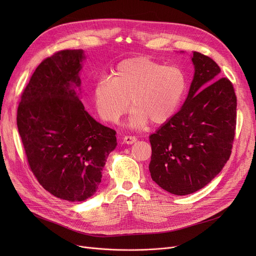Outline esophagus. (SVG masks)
<instances>
[{"mask_svg":"<svg viewBox=\"0 0 256 256\" xmlns=\"http://www.w3.org/2000/svg\"><path fill=\"white\" fill-rule=\"evenodd\" d=\"M137 141V138L135 136H126L124 138V142L126 144H132Z\"/></svg>","mask_w":256,"mask_h":256,"instance_id":"obj_1","label":"esophagus"}]
</instances>
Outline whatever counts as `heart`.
Returning a JSON list of instances; mask_svg holds the SVG:
<instances>
[{
  "mask_svg": "<svg viewBox=\"0 0 256 256\" xmlns=\"http://www.w3.org/2000/svg\"><path fill=\"white\" fill-rule=\"evenodd\" d=\"M188 89V76L178 66H166L150 57H134L119 62L111 78H102L93 87L98 115L116 122L126 113L130 122L139 128L169 121L178 111Z\"/></svg>",
  "mask_w": 256,
  "mask_h": 256,
  "instance_id": "b5f03b06",
  "label": "heart"
}]
</instances>
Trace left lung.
<instances>
[{"label": "left lung", "instance_id": "1", "mask_svg": "<svg viewBox=\"0 0 256 256\" xmlns=\"http://www.w3.org/2000/svg\"><path fill=\"white\" fill-rule=\"evenodd\" d=\"M194 78L182 109L150 136L152 180L174 195L202 189L232 154L236 96L218 64L193 52Z\"/></svg>", "mask_w": 256, "mask_h": 256}]
</instances>
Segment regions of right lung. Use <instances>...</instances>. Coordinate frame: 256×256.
Listing matches in <instances>:
<instances>
[{
    "mask_svg": "<svg viewBox=\"0 0 256 256\" xmlns=\"http://www.w3.org/2000/svg\"><path fill=\"white\" fill-rule=\"evenodd\" d=\"M83 50H64L38 65L18 108V128L38 182L60 199L84 201L98 189L116 132L94 120L74 88Z\"/></svg>",
    "mask_w": 256,
    "mask_h": 256,
    "instance_id": "right-lung-1",
    "label": "right lung"
}]
</instances>
